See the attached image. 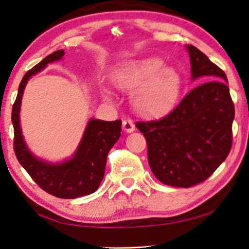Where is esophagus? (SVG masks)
<instances>
[{"instance_id":"esophagus-1","label":"esophagus","mask_w":249,"mask_h":249,"mask_svg":"<svg viewBox=\"0 0 249 249\" xmlns=\"http://www.w3.org/2000/svg\"><path fill=\"white\" fill-rule=\"evenodd\" d=\"M122 128H124V130L127 132L135 131L134 122H132L131 120H129V119H127V120H124V122H122Z\"/></svg>"}]
</instances>
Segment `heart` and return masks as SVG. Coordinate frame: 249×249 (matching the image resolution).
Returning <instances> with one entry per match:
<instances>
[{
  "instance_id": "obj_1",
  "label": "heart",
  "mask_w": 249,
  "mask_h": 249,
  "mask_svg": "<svg viewBox=\"0 0 249 249\" xmlns=\"http://www.w3.org/2000/svg\"><path fill=\"white\" fill-rule=\"evenodd\" d=\"M113 81L121 89H136L131 103L142 114L155 117L169 112L181 91V74L175 67L164 66L158 57L128 61L113 72Z\"/></svg>"
}]
</instances>
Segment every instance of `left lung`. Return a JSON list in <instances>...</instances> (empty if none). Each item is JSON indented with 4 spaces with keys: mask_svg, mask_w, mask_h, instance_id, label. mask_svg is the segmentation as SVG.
Returning <instances> with one entry per match:
<instances>
[{
    "mask_svg": "<svg viewBox=\"0 0 249 249\" xmlns=\"http://www.w3.org/2000/svg\"><path fill=\"white\" fill-rule=\"evenodd\" d=\"M186 49L192 80L202 84L164 118L136 124L147 142L153 175L165 185L182 188L206 180L227 159L234 119L224 71L195 46Z\"/></svg>",
    "mask_w": 249,
    "mask_h": 249,
    "instance_id": "1",
    "label": "left lung"
}]
</instances>
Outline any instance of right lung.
Instances as JSON below:
<instances>
[{"mask_svg": "<svg viewBox=\"0 0 249 249\" xmlns=\"http://www.w3.org/2000/svg\"><path fill=\"white\" fill-rule=\"evenodd\" d=\"M59 50L47 55L23 76L18 95L12 107V124L15 130V153L23 169L37 185L59 198H77L93 194L103 180L107 158L110 149L121 136V120L103 121L89 119L76 152L66 161L52 163L36 158L23 139L20 125V107L23 90L28 80L49 63L63 57Z\"/></svg>", "mask_w": 249, "mask_h": 249, "instance_id": "right-lung-1", "label": "right lung"}]
</instances>
